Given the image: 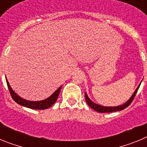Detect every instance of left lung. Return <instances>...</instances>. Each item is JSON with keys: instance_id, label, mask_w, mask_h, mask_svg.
Returning <instances> with one entry per match:
<instances>
[{"instance_id": "obj_1", "label": "left lung", "mask_w": 147, "mask_h": 147, "mask_svg": "<svg viewBox=\"0 0 147 147\" xmlns=\"http://www.w3.org/2000/svg\"><path fill=\"white\" fill-rule=\"evenodd\" d=\"M140 85H141V84L138 85V87L137 89L136 90V91L134 92V93L132 94L131 98H129V99L128 100V101L124 104V105H121V106H119V107H103V106H100V105H96V104H95L93 103V102H91V101L90 100V98L88 97L86 93L85 94V100H86L87 104L89 105L90 107L98 113H111V112H115V111H119V110H124V109L127 108V107H128L131 103H132V102L133 101V99H134L135 96H136V93H137L138 90V88H139Z\"/></svg>"}]
</instances>
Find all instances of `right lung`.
<instances>
[{
    "instance_id": "add662e5",
    "label": "right lung",
    "mask_w": 147,
    "mask_h": 147,
    "mask_svg": "<svg viewBox=\"0 0 147 147\" xmlns=\"http://www.w3.org/2000/svg\"><path fill=\"white\" fill-rule=\"evenodd\" d=\"M6 83H7L8 88H9V90L11 98H13V100L15 102L22 105V106H24V107H28V108L31 109H34V110H45V109H48L51 106H52L56 102L57 99L59 95V92H60L61 88H62V86L59 87L50 97H49L46 99L40 101V102H31V101H27V100L23 99V98H20V96H18V95L13 91V90L10 87L7 80H6Z\"/></svg>"
}]
</instances>
